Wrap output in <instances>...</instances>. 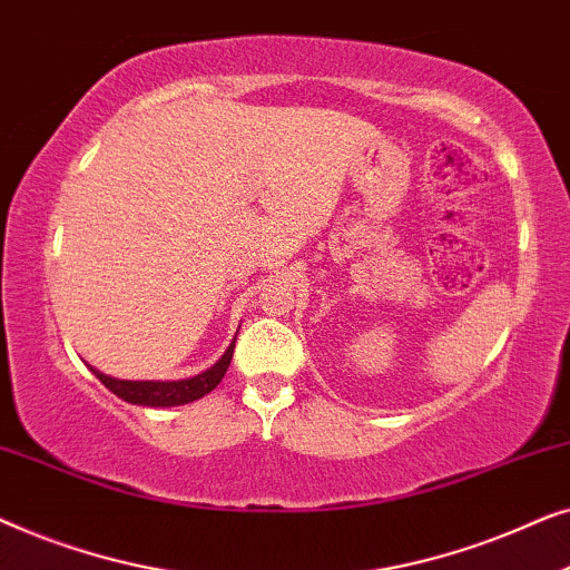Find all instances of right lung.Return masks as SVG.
I'll return each instance as SVG.
<instances>
[{
  "label": "right lung",
  "mask_w": 570,
  "mask_h": 570,
  "mask_svg": "<svg viewBox=\"0 0 570 570\" xmlns=\"http://www.w3.org/2000/svg\"><path fill=\"white\" fill-rule=\"evenodd\" d=\"M233 347H236V337H233L230 347L225 350L223 357L215 365H209L207 371L197 373V376L178 381H127L106 376V373L96 371L92 365L90 371L96 373V379L108 389V392H114L124 402L139 404V407H178V404L202 400V396L209 394L217 384H220L225 371H228V365L233 361Z\"/></svg>",
  "instance_id": "1"
}]
</instances>
